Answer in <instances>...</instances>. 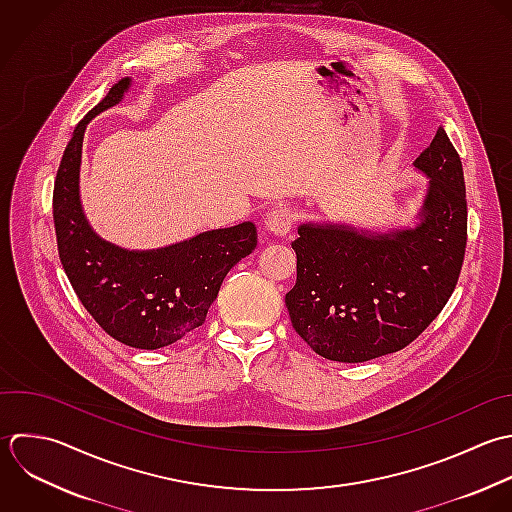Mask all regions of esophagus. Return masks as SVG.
Segmentation results:
<instances>
[{"instance_id": "esophagus-1", "label": "esophagus", "mask_w": 512, "mask_h": 512, "mask_svg": "<svg viewBox=\"0 0 512 512\" xmlns=\"http://www.w3.org/2000/svg\"><path fill=\"white\" fill-rule=\"evenodd\" d=\"M293 221H295V215L291 209L287 207H275L271 209L267 215H265V229L273 235H287L293 227Z\"/></svg>"}]
</instances>
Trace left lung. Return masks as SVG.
<instances>
[{
  "mask_svg": "<svg viewBox=\"0 0 512 512\" xmlns=\"http://www.w3.org/2000/svg\"><path fill=\"white\" fill-rule=\"evenodd\" d=\"M413 165L429 177L415 227L297 229V283L285 305L299 337L329 361L363 363L405 349L455 291L467 247V195L461 157L443 127Z\"/></svg>",
  "mask_w": 512,
  "mask_h": 512,
  "instance_id": "obj_1",
  "label": "left lung"
}]
</instances>
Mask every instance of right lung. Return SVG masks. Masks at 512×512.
<instances>
[{"label": "right lung", "instance_id": "add662e5", "mask_svg": "<svg viewBox=\"0 0 512 512\" xmlns=\"http://www.w3.org/2000/svg\"><path fill=\"white\" fill-rule=\"evenodd\" d=\"M129 87V77L117 81L73 129L55 177L53 223L63 271L95 323L123 345L161 349L205 323L225 275L257 247V227L245 221L149 251L123 249L91 229L79 197L85 127Z\"/></svg>", "mask_w": 512, "mask_h": 512}]
</instances>
